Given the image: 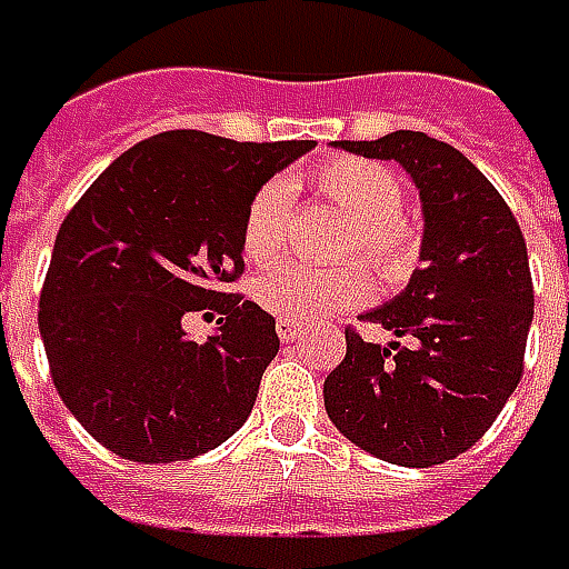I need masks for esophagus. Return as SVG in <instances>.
Listing matches in <instances>:
<instances>
[{
	"label": "esophagus",
	"mask_w": 569,
	"mask_h": 569,
	"mask_svg": "<svg viewBox=\"0 0 569 569\" xmlns=\"http://www.w3.org/2000/svg\"><path fill=\"white\" fill-rule=\"evenodd\" d=\"M277 336H280L283 342H292V339H299L301 336V323L289 320V317H280V320H277Z\"/></svg>",
	"instance_id": "obj_1"
}]
</instances>
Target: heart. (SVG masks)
<instances>
[{
    "instance_id": "b5f03b06",
    "label": "heart",
    "mask_w": 569,
    "mask_h": 569,
    "mask_svg": "<svg viewBox=\"0 0 569 569\" xmlns=\"http://www.w3.org/2000/svg\"><path fill=\"white\" fill-rule=\"evenodd\" d=\"M308 183L323 202L342 208L351 218L342 252L361 254L389 283L405 280L415 270L423 239L420 227L401 211L405 187L389 168L367 158L336 154L311 168ZM289 214L292 196L286 180H268L254 189L242 214V252L249 261L268 264L283 252ZM370 296L373 277L361 261L333 270L280 264L254 283V299L261 308L299 323L365 305Z\"/></svg>"
}]
</instances>
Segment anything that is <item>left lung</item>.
Returning <instances> with one entry per match:
<instances>
[{
	"instance_id": "1",
	"label": "left lung",
	"mask_w": 569,
	"mask_h": 569,
	"mask_svg": "<svg viewBox=\"0 0 569 569\" xmlns=\"http://www.w3.org/2000/svg\"><path fill=\"white\" fill-rule=\"evenodd\" d=\"M396 158L423 199V268L361 320L398 342L346 327V358L323 382L336 430L382 461L436 467L496 423L523 377L532 323L527 239L513 211L455 146L415 130L339 142Z\"/></svg>"
}]
</instances>
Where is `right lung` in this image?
Instances as JSON below:
<instances>
[{
    "mask_svg": "<svg viewBox=\"0 0 569 569\" xmlns=\"http://www.w3.org/2000/svg\"><path fill=\"white\" fill-rule=\"evenodd\" d=\"M315 139L236 142L168 130L96 177L61 220L40 292L58 396L108 451L139 463L204 455L252 415L277 320L230 286L242 277L252 192ZM214 313L204 347L182 315Z\"/></svg>",
    "mask_w": 569,
    "mask_h": 569,
    "instance_id": "obj_1",
    "label": "right lung"
}]
</instances>
